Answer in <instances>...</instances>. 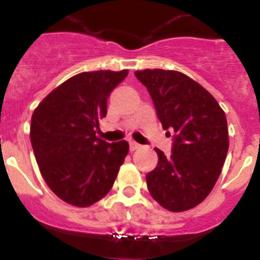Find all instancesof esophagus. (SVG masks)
<instances>
[{"mask_svg":"<svg viewBox=\"0 0 260 260\" xmlns=\"http://www.w3.org/2000/svg\"><path fill=\"white\" fill-rule=\"evenodd\" d=\"M139 147H141V144L137 143V142H134V141H130V142H128V148H130V151L138 150Z\"/></svg>","mask_w":260,"mask_h":260,"instance_id":"1","label":"esophagus"}]
</instances>
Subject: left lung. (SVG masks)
<instances>
[{"mask_svg": "<svg viewBox=\"0 0 260 260\" xmlns=\"http://www.w3.org/2000/svg\"><path fill=\"white\" fill-rule=\"evenodd\" d=\"M148 89L162 128L173 132L172 155L155 148L157 167L146 176L152 198L172 212L207 198L228 153V126L215 98L187 75L173 70L135 71Z\"/></svg>", "mask_w": 260, "mask_h": 260, "instance_id": "left-lung-1", "label": "left lung"}]
</instances>
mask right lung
<instances>
[{"instance_id":"obj_1","label":"right lung","mask_w":260,"mask_h":260,"mask_svg":"<svg viewBox=\"0 0 260 260\" xmlns=\"http://www.w3.org/2000/svg\"><path fill=\"white\" fill-rule=\"evenodd\" d=\"M128 71L80 73L53 89L31 118V144L41 176L66 203L88 207L109 192L128 152L126 141L96 137L110 92Z\"/></svg>"}]
</instances>
